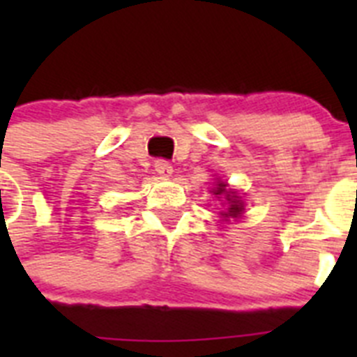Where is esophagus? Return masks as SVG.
<instances>
[{"label":"esophagus","mask_w":357,"mask_h":357,"mask_svg":"<svg viewBox=\"0 0 357 357\" xmlns=\"http://www.w3.org/2000/svg\"><path fill=\"white\" fill-rule=\"evenodd\" d=\"M172 164L168 160H157L155 162V172L162 176H168L172 173Z\"/></svg>","instance_id":"1"}]
</instances>
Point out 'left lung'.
Returning <instances> with one entry per match:
<instances>
[{
	"mask_svg": "<svg viewBox=\"0 0 357 357\" xmlns=\"http://www.w3.org/2000/svg\"><path fill=\"white\" fill-rule=\"evenodd\" d=\"M213 193L216 195L218 198H225L227 202V211L223 213V216L229 218H238L239 214L243 213V202L239 200V197H236V193H232V191H229V189H225V184L223 182H220V184L216 185V189H213Z\"/></svg>",
	"mask_w": 357,
	"mask_h": 357,
	"instance_id": "left-lung-1",
	"label": "left lung"
}]
</instances>
